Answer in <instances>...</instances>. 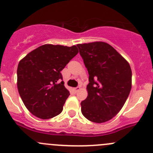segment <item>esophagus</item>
Segmentation results:
<instances>
[{
  "instance_id": "esophagus-1",
  "label": "esophagus",
  "mask_w": 153,
  "mask_h": 153,
  "mask_svg": "<svg viewBox=\"0 0 153 153\" xmlns=\"http://www.w3.org/2000/svg\"><path fill=\"white\" fill-rule=\"evenodd\" d=\"M80 89H81V87H75V88H74L73 90H74V91L75 92V93H77L78 91H79Z\"/></svg>"
}]
</instances>
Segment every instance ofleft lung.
Segmentation results:
<instances>
[{
    "mask_svg": "<svg viewBox=\"0 0 153 153\" xmlns=\"http://www.w3.org/2000/svg\"><path fill=\"white\" fill-rule=\"evenodd\" d=\"M89 74L87 97L81 113L88 120L102 123L112 119L123 107L131 89L129 63L105 42L78 44Z\"/></svg>",
    "mask_w": 153,
    "mask_h": 153,
    "instance_id": "obj_1",
    "label": "left lung"
}]
</instances>
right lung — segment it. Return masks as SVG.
<instances>
[{"mask_svg":"<svg viewBox=\"0 0 153 153\" xmlns=\"http://www.w3.org/2000/svg\"><path fill=\"white\" fill-rule=\"evenodd\" d=\"M78 53L71 47L45 44L28 53L19 61L17 87L23 103L36 117L48 120L63 111L69 96L61 72Z\"/></svg>","mask_w":153,"mask_h":153,"instance_id":"1","label":"right lung"}]
</instances>
